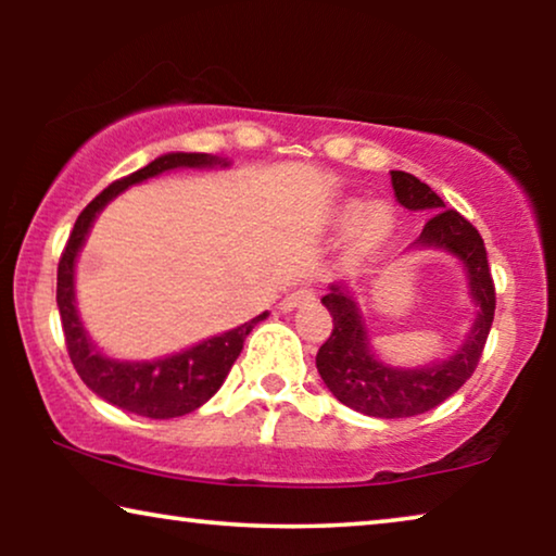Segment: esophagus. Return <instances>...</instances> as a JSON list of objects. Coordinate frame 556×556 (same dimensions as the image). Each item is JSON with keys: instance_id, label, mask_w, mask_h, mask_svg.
Returning <instances> with one entry per match:
<instances>
[{"instance_id": "obj_1", "label": "esophagus", "mask_w": 556, "mask_h": 556, "mask_svg": "<svg viewBox=\"0 0 556 556\" xmlns=\"http://www.w3.org/2000/svg\"><path fill=\"white\" fill-rule=\"evenodd\" d=\"M308 303H314V291H311V288H299V291L288 293L286 299L280 301V311H283V314H291V311L308 306Z\"/></svg>"}]
</instances>
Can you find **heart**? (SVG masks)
I'll list each match as a JSON object with an SVG mask.
<instances>
[{
    "instance_id": "b5f03b06",
    "label": "heart",
    "mask_w": 556,
    "mask_h": 556,
    "mask_svg": "<svg viewBox=\"0 0 556 556\" xmlns=\"http://www.w3.org/2000/svg\"><path fill=\"white\" fill-rule=\"evenodd\" d=\"M331 227L341 235H349L352 253L356 257H369L387 245L392 238L394 219L392 212L382 204L364 200H344L331 212Z\"/></svg>"
}]
</instances>
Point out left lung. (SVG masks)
<instances>
[{"label":"left lung","mask_w":556,"mask_h":556,"mask_svg":"<svg viewBox=\"0 0 556 556\" xmlns=\"http://www.w3.org/2000/svg\"><path fill=\"white\" fill-rule=\"evenodd\" d=\"M390 177L394 197L402 207L430 215L420 238L405 253L440 250L455 257L466 270L476 318L463 344L445 359L420 364V367H397V364L384 362L371 346L367 316L356 301V291L341 283L329 286V293L321 303L333 318V331L318 349L316 369L341 405L362 415L379 417V420L422 415L458 392L478 367L493 324V311H496L489 257H485L483 240L476 227L455 210H445V202L413 174L390 172Z\"/></svg>","instance_id":"obj_1"}]
</instances>
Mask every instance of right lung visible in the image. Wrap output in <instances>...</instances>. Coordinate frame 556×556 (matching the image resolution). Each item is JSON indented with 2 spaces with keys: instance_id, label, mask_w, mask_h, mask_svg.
<instances>
[{
  "instance_id": "right-lung-1",
  "label": "right lung",
  "mask_w": 556,
  "mask_h": 556,
  "mask_svg": "<svg viewBox=\"0 0 556 556\" xmlns=\"http://www.w3.org/2000/svg\"><path fill=\"white\" fill-rule=\"evenodd\" d=\"M212 166H230V162L212 154L172 151V154H162L154 162H149L143 169L113 181L75 219V227L58 265V308L65 331L67 354H71L75 371H78L88 390H93L109 405L141 417H151V420H169V417H181L202 407L223 387L235 359L242 352L248 333L255 329L257 321L268 316V311L250 318L248 324L235 326L225 333H215V337L197 341V344L181 349V352L159 356V359H116V356L103 354V349L96 346V341L88 337L86 326L80 321L78 301H75V265H78V255L86 245L96 217L121 192L164 172L212 169Z\"/></svg>"
}]
</instances>
